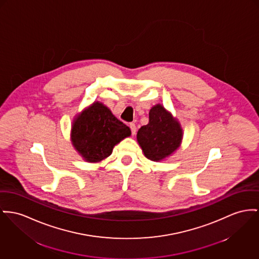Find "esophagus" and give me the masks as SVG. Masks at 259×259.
<instances>
[{"label": "esophagus", "instance_id": "esophagus-1", "mask_svg": "<svg viewBox=\"0 0 259 259\" xmlns=\"http://www.w3.org/2000/svg\"><path fill=\"white\" fill-rule=\"evenodd\" d=\"M130 127H131L133 136H135L137 134V126H136V124L135 123H130Z\"/></svg>", "mask_w": 259, "mask_h": 259}]
</instances>
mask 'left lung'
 Masks as SVG:
<instances>
[{"label":"left lung","mask_w":259,"mask_h":259,"mask_svg":"<svg viewBox=\"0 0 259 259\" xmlns=\"http://www.w3.org/2000/svg\"><path fill=\"white\" fill-rule=\"evenodd\" d=\"M183 136L180 121L163 105L156 104L149 111V122L138 130L137 139L145 157L159 162L177 151Z\"/></svg>","instance_id":"left-lung-1"}]
</instances>
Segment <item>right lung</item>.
Segmentation results:
<instances>
[{
    "mask_svg": "<svg viewBox=\"0 0 259 259\" xmlns=\"http://www.w3.org/2000/svg\"><path fill=\"white\" fill-rule=\"evenodd\" d=\"M132 132L111 110L97 101L75 116L70 131L74 149L89 163H98L112 154L115 145Z\"/></svg>",
    "mask_w": 259,
    "mask_h": 259,
    "instance_id": "obj_1",
    "label": "right lung"
}]
</instances>
